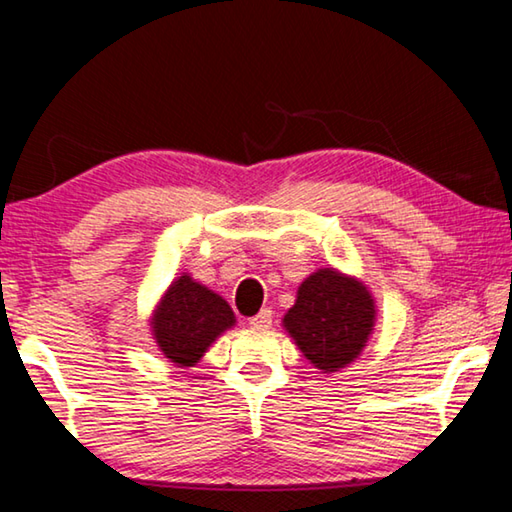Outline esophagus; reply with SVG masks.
<instances>
[{
    "mask_svg": "<svg viewBox=\"0 0 512 512\" xmlns=\"http://www.w3.org/2000/svg\"><path fill=\"white\" fill-rule=\"evenodd\" d=\"M248 323H250V328H257V330L271 328V323H273V310H271V307H262V310H259V314L250 316Z\"/></svg>",
    "mask_w": 512,
    "mask_h": 512,
    "instance_id": "esophagus-1",
    "label": "esophagus"
}]
</instances>
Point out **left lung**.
<instances>
[{"mask_svg": "<svg viewBox=\"0 0 512 512\" xmlns=\"http://www.w3.org/2000/svg\"><path fill=\"white\" fill-rule=\"evenodd\" d=\"M373 298L362 282L335 269H321L298 287L285 328L296 346L323 373L358 358L373 330Z\"/></svg>", "mask_w": 512, "mask_h": 512, "instance_id": "8db88e82", "label": "left lung"}]
</instances>
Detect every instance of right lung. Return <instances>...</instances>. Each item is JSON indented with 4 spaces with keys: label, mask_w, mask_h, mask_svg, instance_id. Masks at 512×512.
I'll return each mask as SVG.
<instances>
[{
    "label": "right lung",
    "mask_w": 512,
    "mask_h": 512,
    "mask_svg": "<svg viewBox=\"0 0 512 512\" xmlns=\"http://www.w3.org/2000/svg\"><path fill=\"white\" fill-rule=\"evenodd\" d=\"M234 326L225 300L189 275L177 278L154 312V339L170 362L193 367L223 330Z\"/></svg>",
    "instance_id": "right-lung-1"
}]
</instances>
